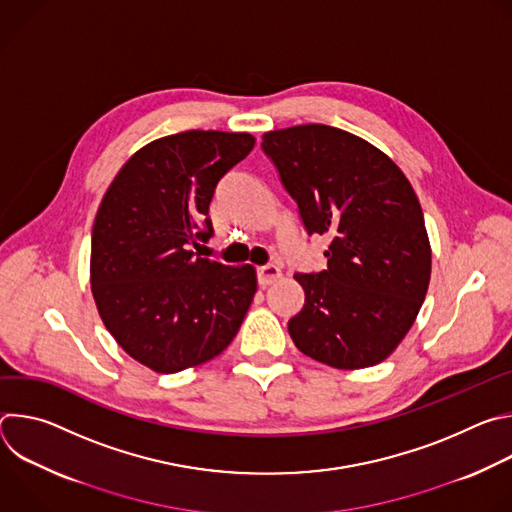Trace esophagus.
<instances>
[{
    "mask_svg": "<svg viewBox=\"0 0 512 512\" xmlns=\"http://www.w3.org/2000/svg\"><path fill=\"white\" fill-rule=\"evenodd\" d=\"M281 277V269L277 265H263V267H257V281L259 285H269L273 281H277Z\"/></svg>",
    "mask_w": 512,
    "mask_h": 512,
    "instance_id": "1",
    "label": "esophagus"
}]
</instances>
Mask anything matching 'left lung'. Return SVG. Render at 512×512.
Instances as JSON below:
<instances>
[{"instance_id": "left-lung-1", "label": "left lung", "mask_w": 512, "mask_h": 512, "mask_svg": "<svg viewBox=\"0 0 512 512\" xmlns=\"http://www.w3.org/2000/svg\"><path fill=\"white\" fill-rule=\"evenodd\" d=\"M261 148L306 233L332 239L324 271L294 275L306 302L287 322L291 340L334 369L379 364L413 326L431 273L409 180L375 145L330 125L269 131Z\"/></svg>"}]
</instances>
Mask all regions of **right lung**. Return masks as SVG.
Wrapping results in <instances>:
<instances>
[{"label": "right lung", "instance_id": "add662e5", "mask_svg": "<svg viewBox=\"0 0 512 512\" xmlns=\"http://www.w3.org/2000/svg\"><path fill=\"white\" fill-rule=\"evenodd\" d=\"M255 137L184 131L145 145L105 192L91 237V287L105 328L137 362L178 373L221 354L257 291L251 265L190 251L212 237L216 184Z\"/></svg>", "mask_w": 512, "mask_h": 512}]
</instances>
